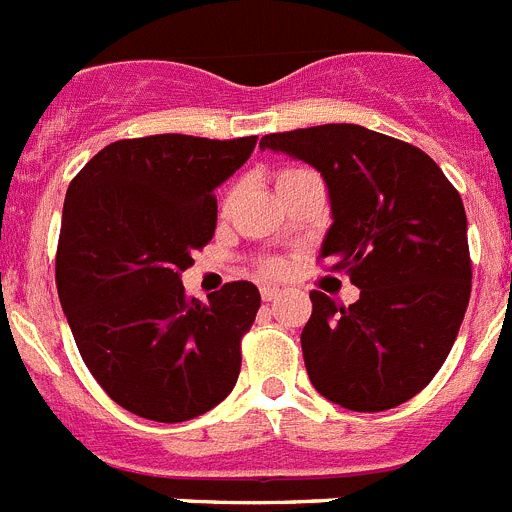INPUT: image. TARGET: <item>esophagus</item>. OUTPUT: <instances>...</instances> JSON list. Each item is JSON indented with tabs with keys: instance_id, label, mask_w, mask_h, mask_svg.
<instances>
[{
	"instance_id": "obj_1",
	"label": "esophagus",
	"mask_w": 512,
	"mask_h": 512,
	"mask_svg": "<svg viewBox=\"0 0 512 512\" xmlns=\"http://www.w3.org/2000/svg\"><path fill=\"white\" fill-rule=\"evenodd\" d=\"M260 293H262V301H265V303H270V301H275V298H278L280 293H283V290H280V288H275V285H265V288H262Z\"/></svg>"
}]
</instances>
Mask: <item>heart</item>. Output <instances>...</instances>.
Masks as SVG:
<instances>
[{
  "mask_svg": "<svg viewBox=\"0 0 512 512\" xmlns=\"http://www.w3.org/2000/svg\"><path fill=\"white\" fill-rule=\"evenodd\" d=\"M290 173H293V170H280L278 181H280V178L290 176ZM262 270H265L267 275H280V273H283V262H280V260H267L265 265H262Z\"/></svg>",
  "mask_w": 512,
  "mask_h": 512,
  "instance_id": "1",
  "label": "heart"
}]
</instances>
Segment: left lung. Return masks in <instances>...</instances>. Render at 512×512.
I'll return each instance as SVG.
<instances>
[{
  "label": "left lung",
  "mask_w": 512,
  "mask_h": 512,
  "mask_svg": "<svg viewBox=\"0 0 512 512\" xmlns=\"http://www.w3.org/2000/svg\"><path fill=\"white\" fill-rule=\"evenodd\" d=\"M260 147L319 170L334 219L321 257L359 288L352 306L311 290V385L357 413L411 400L449 357L472 293L462 196L423 150L359 124L275 132Z\"/></svg>",
  "instance_id": "obj_1"
}]
</instances>
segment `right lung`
Returning a JSON list of instances; mask_svg holds the SVG:
<instances>
[{
  "mask_svg": "<svg viewBox=\"0 0 512 512\" xmlns=\"http://www.w3.org/2000/svg\"><path fill=\"white\" fill-rule=\"evenodd\" d=\"M257 137L150 135L96 153L71 181L55 285L86 367L140 418L181 423L232 393L260 290L234 280L209 303L181 273L216 229L214 188Z\"/></svg>",
  "mask_w": 512,
  "mask_h": 512,
  "instance_id": "1",
  "label": "right lung"
}]
</instances>
